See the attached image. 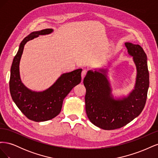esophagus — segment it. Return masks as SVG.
<instances>
[{"mask_svg":"<svg viewBox=\"0 0 158 158\" xmlns=\"http://www.w3.org/2000/svg\"><path fill=\"white\" fill-rule=\"evenodd\" d=\"M86 73H87V71L85 70H82V73H81V76H82V80H83L84 78L85 77V74H86Z\"/></svg>","mask_w":158,"mask_h":158,"instance_id":"esophagus-1","label":"esophagus"}]
</instances>
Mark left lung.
I'll list each match as a JSON object with an SVG mask.
<instances>
[{
	"label": "left lung",
	"instance_id": "1",
	"mask_svg": "<svg viewBox=\"0 0 158 158\" xmlns=\"http://www.w3.org/2000/svg\"><path fill=\"white\" fill-rule=\"evenodd\" d=\"M128 55L136 68L134 89L127 95L114 96L107 69L89 70L83 83L86 89L85 111L90 122L104 130L121 128L137 117L144 109L148 88L147 56L139 45L126 42Z\"/></svg>",
	"mask_w": 158,
	"mask_h": 158
}]
</instances>
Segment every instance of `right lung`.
Wrapping results in <instances>:
<instances>
[{
  "mask_svg": "<svg viewBox=\"0 0 158 158\" xmlns=\"http://www.w3.org/2000/svg\"><path fill=\"white\" fill-rule=\"evenodd\" d=\"M52 32V29H45L33 31L26 37L20 43L10 69L9 86L12 100L27 118L35 122L49 121L58 115L64 99L81 82L82 69H79L62 74L49 88L40 92L27 88L22 83L20 62L26 43L40 35H48Z\"/></svg>",
  "mask_w": 158,
  "mask_h": 158,
  "instance_id": "obj_1",
  "label": "right lung"
}]
</instances>
